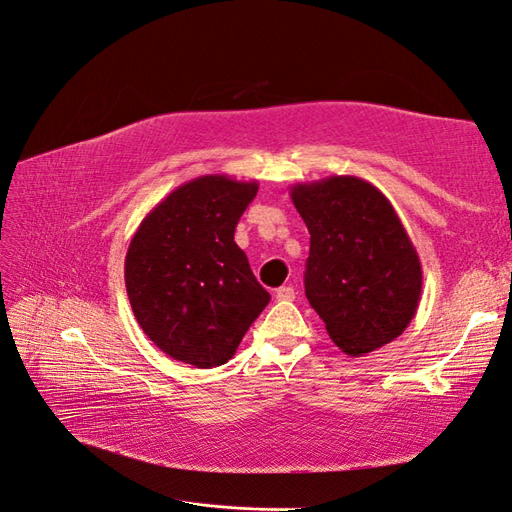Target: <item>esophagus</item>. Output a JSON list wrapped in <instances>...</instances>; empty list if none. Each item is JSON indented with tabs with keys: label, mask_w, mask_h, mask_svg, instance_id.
I'll return each mask as SVG.
<instances>
[{
	"label": "esophagus",
	"mask_w": 512,
	"mask_h": 512,
	"mask_svg": "<svg viewBox=\"0 0 512 512\" xmlns=\"http://www.w3.org/2000/svg\"><path fill=\"white\" fill-rule=\"evenodd\" d=\"M276 300H280V302H291V300H295L293 287H280V289L276 291Z\"/></svg>",
	"instance_id": "34e87169"
}]
</instances>
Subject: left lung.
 Instances as JSON below:
<instances>
[{"instance_id":"8db88e82","label":"left lung","mask_w":512,"mask_h":512,"mask_svg":"<svg viewBox=\"0 0 512 512\" xmlns=\"http://www.w3.org/2000/svg\"><path fill=\"white\" fill-rule=\"evenodd\" d=\"M311 234L304 291L350 357L399 337L416 315L423 267L399 214L370 181L331 175L291 186Z\"/></svg>"}]
</instances>
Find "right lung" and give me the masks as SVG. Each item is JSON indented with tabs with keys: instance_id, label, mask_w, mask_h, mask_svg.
<instances>
[{
	"instance_id": "obj_1",
	"label": "right lung",
	"mask_w": 512,
	"mask_h": 512,
	"mask_svg": "<svg viewBox=\"0 0 512 512\" xmlns=\"http://www.w3.org/2000/svg\"><path fill=\"white\" fill-rule=\"evenodd\" d=\"M258 181L203 175L181 184L135 230L124 282L135 320L168 357L221 366L271 295L234 243Z\"/></svg>"
}]
</instances>
